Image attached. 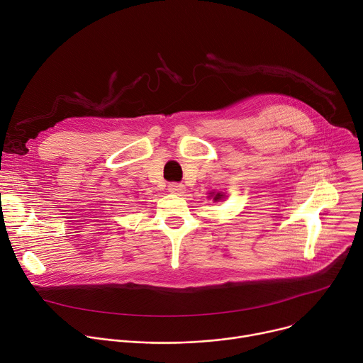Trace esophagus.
Wrapping results in <instances>:
<instances>
[{
  "instance_id": "34e87169",
  "label": "esophagus",
  "mask_w": 363,
  "mask_h": 363,
  "mask_svg": "<svg viewBox=\"0 0 363 363\" xmlns=\"http://www.w3.org/2000/svg\"><path fill=\"white\" fill-rule=\"evenodd\" d=\"M168 191L171 192V194H182L184 191H185V185L184 184H181V182H171L169 185H168Z\"/></svg>"
}]
</instances>
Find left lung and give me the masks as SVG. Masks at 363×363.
I'll return each mask as SVG.
<instances>
[{
	"label": "left lung",
	"mask_w": 363,
	"mask_h": 363,
	"mask_svg": "<svg viewBox=\"0 0 363 363\" xmlns=\"http://www.w3.org/2000/svg\"><path fill=\"white\" fill-rule=\"evenodd\" d=\"M218 198H221V196H220V194H217V195H216V198H214V199H218Z\"/></svg>",
	"instance_id": "obj_1"
}]
</instances>
